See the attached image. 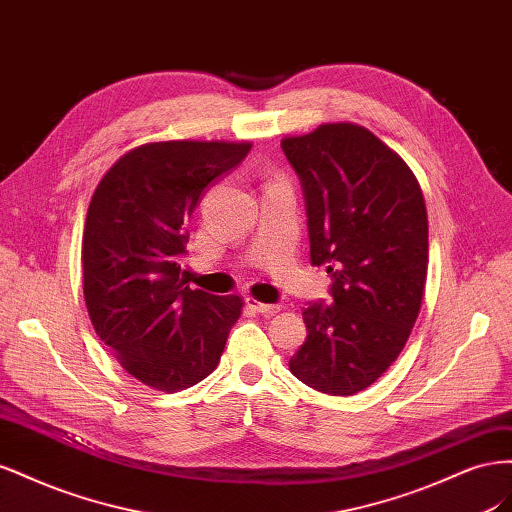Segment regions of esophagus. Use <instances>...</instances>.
Instances as JSON below:
<instances>
[{
  "label": "esophagus",
  "mask_w": 512,
  "mask_h": 512,
  "mask_svg": "<svg viewBox=\"0 0 512 512\" xmlns=\"http://www.w3.org/2000/svg\"><path fill=\"white\" fill-rule=\"evenodd\" d=\"M247 305H250V307L254 309V312H258V314H262V316H273V314L280 312V305L260 303V301H256V299H247Z\"/></svg>",
  "instance_id": "obj_1"
}]
</instances>
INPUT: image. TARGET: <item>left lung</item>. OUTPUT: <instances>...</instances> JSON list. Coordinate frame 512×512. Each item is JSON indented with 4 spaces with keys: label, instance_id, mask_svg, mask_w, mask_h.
Listing matches in <instances>:
<instances>
[{
    "label": "left lung",
    "instance_id": "8db88e82",
    "mask_svg": "<svg viewBox=\"0 0 512 512\" xmlns=\"http://www.w3.org/2000/svg\"><path fill=\"white\" fill-rule=\"evenodd\" d=\"M301 181L309 260L327 267L331 303L303 309L307 339L290 371L327 395L374 384L404 350L427 277V209L412 170L354 123L284 138Z\"/></svg>",
    "mask_w": 512,
    "mask_h": 512
}]
</instances>
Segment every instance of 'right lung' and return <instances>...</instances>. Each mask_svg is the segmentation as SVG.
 Wrapping results in <instances>:
<instances>
[{
	"instance_id": "obj_1",
	"label": "right lung",
	"mask_w": 512,
	"mask_h": 512,
	"mask_svg": "<svg viewBox=\"0 0 512 512\" xmlns=\"http://www.w3.org/2000/svg\"><path fill=\"white\" fill-rule=\"evenodd\" d=\"M250 143L168 141L132 149L102 177L83 235V290L94 329L123 369L166 393L207 378L241 299L181 280L188 220Z\"/></svg>"
}]
</instances>
